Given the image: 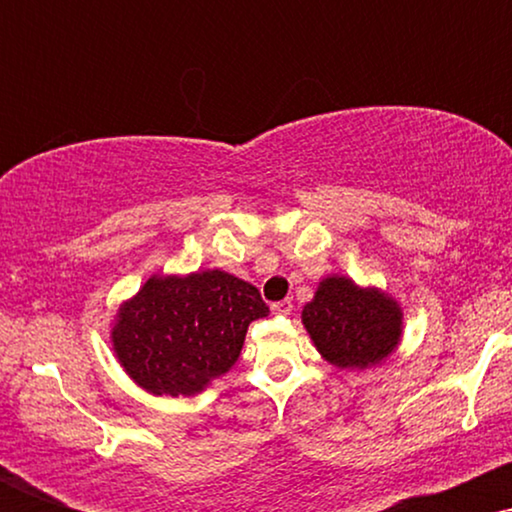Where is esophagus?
Here are the masks:
<instances>
[{"instance_id": "1", "label": "esophagus", "mask_w": 512, "mask_h": 512, "mask_svg": "<svg viewBox=\"0 0 512 512\" xmlns=\"http://www.w3.org/2000/svg\"><path fill=\"white\" fill-rule=\"evenodd\" d=\"M291 310H293V303L291 301L272 303V313L274 315H291Z\"/></svg>"}]
</instances>
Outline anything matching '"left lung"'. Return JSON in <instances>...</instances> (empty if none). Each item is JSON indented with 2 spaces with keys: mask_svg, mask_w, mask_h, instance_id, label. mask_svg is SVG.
Masks as SVG:
<instances>
[{
  "mask_svg": "<svg viewBox=\"0 0 512 512\" xmlns=\"http://www.w3.org/2000/svg\"><path fill=\"white\" fill-rule=\"evenodd\" d=\"M301 320L320 356L337 368H373L402 342L404 313L395 298L349 276H325Z\"/></svg>",
  "mask_w": 512,
  "mask_h": 512,
  "instance_id": "1",
  "label": "left lung"
}]
</instances>
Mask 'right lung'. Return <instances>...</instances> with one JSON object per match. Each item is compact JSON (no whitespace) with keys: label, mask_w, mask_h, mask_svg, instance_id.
Listing matches in <instances>:
<instances>
[{"label":"right lung","mask_w":512,"mask_h":512,"mask_svg":"<svg viewBox=\"0 0 512 512\" xmlns=\"http://www.w3.org/2000/svg\"><path fill=\"white\" fill-rule=\"evenodd\" d=\"M267 313L255 286L221 269L154 274L120 305L110 342L146 392L192 397L231 370L250 322Z\"/></svg>","instance_id":"add662e5"}]
</instances>
